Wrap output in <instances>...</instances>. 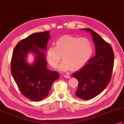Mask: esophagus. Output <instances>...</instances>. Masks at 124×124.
<instances>
[{
	"instance_id": "obj_1",
	"label": "esophagus",
	"mask_w": 124,
	"mask_h": 124,
	"mask_svg": "<svg viewBox=\"0 0 124 124\" xmlns=\"http://www.w3.org/2000/svg\"><path fill=\"white\" fill-rule=\"evenodd\" d=\"M64 76V78H70V76L69 75H65Z\"/></svg>"
}]
</instances>
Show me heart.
Returning <instances> with one entry per match:
<instances>
[{
    "mask_svg": "<svg viewBox=\"0 0 124 124\" xmlns=\"http://www.w3.org/2000/svg\"><path fill=\"white\" fill-rule=\"evenodd\" d=\"M55 44V46H50L47 49L46 58L49 63L56 68L62 56L64 61L59 68L62 71L80 69L86 64L93 54V46L87 38L64 35L56 40Z\"/></svg>",
    "mask_w": 124,
    "mask_h": 124,
    "instance_id": "obj_1",
    "label": "heart"
}]
</instances>
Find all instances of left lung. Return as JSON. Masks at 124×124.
Masks as SVG:
<instances>
[{"mask_svg": "<svg viewBox=\"0 0 124 124\" xmlns=\"http://www.w3.org/2000/svg\"><path fill=\"white\" fill-rule=\"evenodd\" d=\"M93 37L95 55L73 76L78 81L75 95L83 100H89L100 94L111 81L114 65V54L111 46L91 29H82Z\"/></svg>", "mask_w": 124, "mask_h": 124, "instance_id": "obj_1", "label": "left lung"}]
</instances>
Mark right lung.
I'll return each mask as SVG.
<instances>
[{
  "label": "right lung",
  "instance_id": "1",
  "mask_svg": "<svg viewBox=\"0 0 124 124\" xmlns=\"http://www.w3.org/2000/svg\"><path fill=\"white\" fill-rule=\"evenodd\" d=\"M49 31L36 32L18 43L12 54L11 71L22 94L32 101H39L48 95L53 83L60 78L56 71L47 68L46 55ZM35 59L32 64L27 62L29 53Z\"/></svg>",
  "mask_w": 124,
  "mask_h": 124
}]
</instances>
